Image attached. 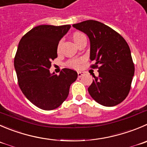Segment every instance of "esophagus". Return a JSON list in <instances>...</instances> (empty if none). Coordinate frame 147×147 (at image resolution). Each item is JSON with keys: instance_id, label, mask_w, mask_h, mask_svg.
Returning <instances> with one entry per match:
<instances>
[{"instance_id": "esophagus-1", "label": "esophagus", "mask_w": 147, "mask_h": 147, "mask_svg": "<svg viewBox=\"0 0 147 147\" xmlns=\"http://www.w3.org/2000/svg\"><path fill=\"white\" fill-rule=\"evenodd\" d=\"M77 74H78V77L79 78L82 77V76L84 75V72H82V71H78Z\"/></svg>"}]
</instances>
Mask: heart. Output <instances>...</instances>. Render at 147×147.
Masks as SVG:
<instances>
[{
    "label": "heart",
    "instance_id": "1",
    "mask_svg": "<svg viewBox=\"0 0 147 147\" xmlns=\"http://www.w3.org/2000/svg\"><path fill=\"white\" fill-rule=\"evenodd\" d=\"M72 37L74 41L75 42V43H76V45H78L79 42H80L81 40H82V39L85 38L86 37H85L84 34H82V33L79 32H74V34H73ZM60 48H61V43H59V44L58 45V47H57V51L59 52ZM81 61H81L80 59L70 60V61H68V62H67V65H68V66L71 67V68H78V67L79 66V64H80Z\"/></svg>",
    "mask_w": 147,
    "mask_h": 147
}]
</instances>
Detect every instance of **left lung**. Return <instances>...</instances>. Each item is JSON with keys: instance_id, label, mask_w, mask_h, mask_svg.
<instances>
[{"instance_id": "1", "label": "left lung", "mask_w": 147, "mask_h": 147, "mask_svg": "<svg viewBox=\"0 0 147 147\" xmlns=\"http://www.w3.org/2000/svg\"><path fill=\"white\" fill-rule=\"evenodd\" d=\"M73 26L85 33L90 41L92 68H98L99 76L88 88L97 102L113 107L128 96L134 75V64L129 46L123 37L104 24L87 20Z\"/></svg>"}]
</instances>
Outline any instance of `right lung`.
Listing matches in <instances>:
<instances>
[{
	"label": "right lung",
	"instance_id": "add662e5",
	"mask_svg": "<svg viewBox=\"0 0 147 147\" xmlns=\"http://www.w3.org/2000/svg\"><path fill=\"white\" fill-rule=\"evenodd\" d=\"M71 25H40L22 37L14 58L18 83L25 97L39 108L51 110L68 97L77 72L63 68L59 75L50 72L52 60L58 57L59 41Z\"/></svg>",
	"mask_w": 147,
	"mask_h": 147
}]
</instances>
